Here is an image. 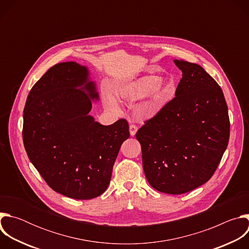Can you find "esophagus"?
Wrapping results in <instances>:
<instances>
[{
	"label": "esophagus",
	"mask_w": 249,
	"mask_h": 249,
	"mask_svg": "<svg viewBox=\"0 0 249 249\" xmlns=\"http://www.w3.org/2000/svg\"><path fill=\"white\" fill-rule=\"evenodd\" d=\"M137 130H138V127L136 125H134V124L130 125V134H131V136H135Z\"/></svg>",
	"instance_id": "esophagus-1"
}]
</instances>
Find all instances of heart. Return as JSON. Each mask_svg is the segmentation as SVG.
I'll use <instances>...</instances> for the list:
<instances>
[{
  "mask_svg": "<svg viewBox=\"0 0 249 249\" xmlns=\"http://www.w3.org/2000/svg\"><path fill=\"white\" fill-rule=\"evenodd\" d=\"M173 90L174 86L172 83L149 74L141 76L123 86L119 90V96L126 101L134 102L150 95L147 110L154 111L171 96ZM106 100L109 105L115 106V101L112 97H107Z\"/></svg>",
  "mask_w": 249,
  "mask_h": 249,
  "instance_id": "1",
  "label": "heart"
}]
</instances>
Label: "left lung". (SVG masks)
I'll return each instance as SVG.
<instances>
[{"instance_id": "obj_1", "label": "left lung", "mask_w": 249, "mask_h": 249, "mask_svg": "<svg viewBox=\"0 0 249 249\" xmlns=\"http://www.w3.org/2000/svg\"><path fill=\"white\" fill-rule=\"evenodd\" d=\"M182 71L175 97L136 133L147 180L156 190L183 194L215 173L230 139L221 87L199 65L174 60Z\"/></svg>"}]
</instances>
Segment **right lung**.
Instances as JSON below:
<instances>
[{
	"label": "right lung",
	"instance_id": "right-lung-1",
	"mask_svg": "<svg viewBox=\"0 0 249 249\" xmlns=\"http://www.w3.org/2000/svg\"><path fill=\"white\" fill-rule=\"evenodd\" d=\"M98 99L88 69L56 64L30 89L23 110V145L28 159L54 191L78 200L107 188L127 120L104 126L89 113Z\"/></svg>",
	"mask_w": 249,
	"mask_h": 249
}]
</instances>
